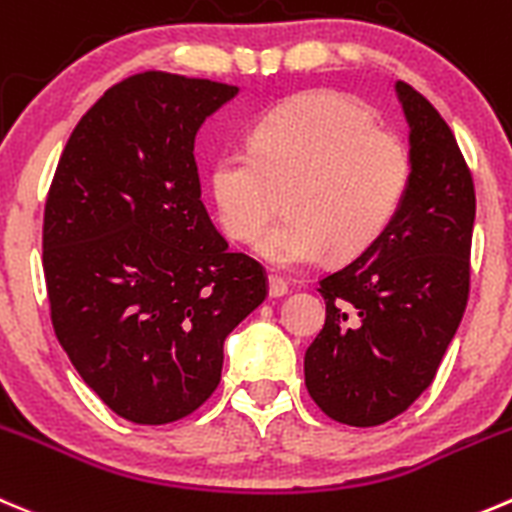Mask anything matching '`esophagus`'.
Segmentation results:
<instances>
[{"instance_id":"esophagus-1","label":"esophagus","mask_w":512,"mask_h":512,"mask_svg":"<svg viewBox=\"0 0 512 512\" xmlns=\"http://www.w3.org/2000/svg\"><path fill=\"white\" fill-rule=\"evenodd\" d=\"M287 290H290V282H287L282 275H277V272H272L270 275V297L287 295Z\"/></svg>"}]
</instances>
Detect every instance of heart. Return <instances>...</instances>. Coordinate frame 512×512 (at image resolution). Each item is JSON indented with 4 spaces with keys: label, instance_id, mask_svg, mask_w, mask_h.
Here are the masks:
<instances>
[{
    "label": "heart",
    "instance_id": "1",
    "mask_svg": "<svg viewBox=\"0 0 512 512\" xmlns=\"http://www.w3.org/2000/svg\"><path fill=\"white\" fill-rule=\"evenodd\" d=\"M413 160L403 137L372 124L355 99L305 92L252 127L250 150H225L210 172L222 227L255 240L280 205L290 215L257 242L280 267L370 250L403 207Z\"/></svg>",
    "mask_w": 512,
    "mask_h": 512
}]
</instances>
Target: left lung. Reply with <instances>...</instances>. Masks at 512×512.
Masks as SVG:
<instances>
[{"instance_id": "1", "label": "left lung", "mask_w": 512, "mask_h": 512, "mask_svg": "<svg viewBox=\"0 0 512 512\" xmlns=\"http://www.w3.org/2000/svg\"><path fill=\"white\" fill-rule=\"evenodd\" d=\"M410 124L403 207L385 235L320 280L325 327L305 352V385L327 418L372 428L435 380L470 295L475 187L438 109L398 82Z\"/></svg>"}]
</instances>
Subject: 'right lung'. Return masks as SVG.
I'll list each match as a JSON object with an SVG mask.
<instances>
[{"label":"right lung","instance_id":"add662e5","mask_svg":"<svg viewBox=\"0 0 512 512\" xmlns=\"http://www.w3.org/2000/svg\"><path fill=\"white\" fill-rule=\"evenodd\" d=\"M237 87L140 72L79 119L44 202L54 335L119 418L165 425L220 385L225 337L267 297L200 195L195 135Z\"/></svg>","mask_w":512,"mask_h":512}]
</instances>
